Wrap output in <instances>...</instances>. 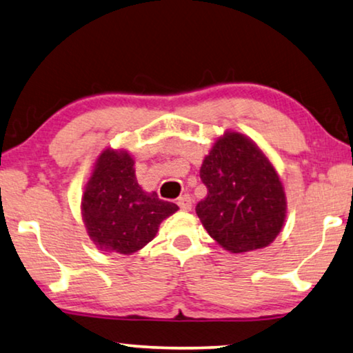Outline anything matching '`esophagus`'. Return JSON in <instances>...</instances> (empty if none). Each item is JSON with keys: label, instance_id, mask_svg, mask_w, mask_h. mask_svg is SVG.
<instances>
[{"label": "esophagus", "instance_id": "34e87169", "mask_svg": "<svg viewBox=\"0 0 353 353\" xmlns=\"http://www.w3.org/2000/svg\"><path fill=\"white\" fill-rule=\"evenodd\" d=\"M177 204H179V208H181V210H185V212H188V210L192 209L190 194H182V196L177 199Z\"/></svg>", "mask_w": 353, "mask_h": 353}]
</instances>
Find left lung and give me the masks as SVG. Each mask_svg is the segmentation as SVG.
Returning <instances> with one entry per match:
<instances>
[{
    "label": "left lung",
    "instance_id": "left-lung-1",
    "mask_svg": "<svg viewBox=\"0 0 353 353\" xmlns=\"http://www.w3.org/2000/svg\"><path fill=\"white\" fill-rule=\"evenodd\" d=\"M201 181L208 196L196 214L210 238L231 254L265 249L283 228L285 187L255 141L227 130L204 157Z\"/></svg>",
    "mask_w": 353,
    "mask_h": 353
}]
</instances>
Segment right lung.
I'll use <instances>...</instances> for the list:
<instances>
[{"mask_svg": "<svg viewBox=\"0 0 353 353\" xmlns=\"http://www.w3.org/2000/svg\"><path fill=\"white\" fill-rule=\"evenodd\" d=\"M134 157L108 147L93 161L83 185L81 212L87 234L98 250L133 255L159 233L163 220L179 210L136 181Z\"/></svg>", "mask_w": 353, "mask_h": 353, "instance_id": "right-lung-1", "label": "right lung"}]
</instances>
